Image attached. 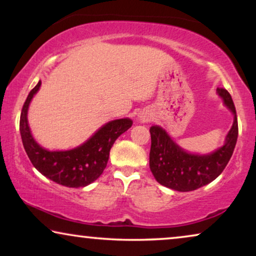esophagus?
Listing matches in <instances>:
<instances>
[{
    "instance_id": "obj_1",
    "label": "esophagus",
    "mask_w": 256,
    "mask_h": 256,
    "mask_svg": "<svg viewBox=\"0 0 256 256\" xmlns=\"http://www.w3.org/2000/svg\"><path fill=\"white\" fill-rule=\"evenodd\" d=\"M141 118H142V121H146V116H141Z\"/></svg>"
}]
</instances>
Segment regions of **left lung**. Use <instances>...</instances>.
I'll return each instance as SVG.
<instances>
[{"label":"left lung","mask_w":256,"mask_h":256,"mask_svg":"<svg viewBox=\"0 0 256 256\" xmlns=\"http://www.w3.org/2000/svg\"><path fill=\"white\" fill-rule=\"evenodd\" d=\"M216 92L234 114V121L224 146L216 152L208 155L188 152L174 143L160 126L150 128L149 166L160 185L180 192L194 191L214 180L226 168L236 148L239 130L232 96L225 88H216Z\"/></svg>","instance_id":"8db88e82"}]
</instances>
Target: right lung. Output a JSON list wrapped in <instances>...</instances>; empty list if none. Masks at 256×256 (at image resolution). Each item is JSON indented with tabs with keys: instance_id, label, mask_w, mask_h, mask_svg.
I'll return each mask as SVG.
<instances>
[{
	"instance_id": "right-lung-1",
	"label": "right lung",
	"mask_w": 256,
	"mask_h": 256,
	"mask_svg": "<svg viewBox=\"0 0 256 256\" xmlns=\"http://www.w3.org/2000/svg\"><path fill=\"white\" fill-rule=\"evenodd\" d=\"M40 82L30 90L23 104L20 132L23 146L32 166L42 174L68 188L86 186L100 177L107 166L110 148L121 134L132 127L130 118H118L102 126L82 146L65 152H50L34 141L28 124V110Z\"/></svg>"
}]
</instances>
